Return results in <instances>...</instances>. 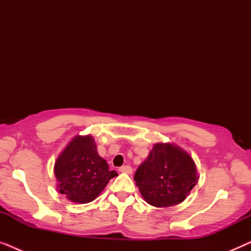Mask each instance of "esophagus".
Instances as JSON below:
<instances>
[{
  "mask_svg": "<svg viewBox=\"0 0 251 251\" xmlns=\"http://www.w3.org/2000/svg\"><path fill=\"white\" fill-rule=\"evenodd\" d=\"M119 171L120 173H125V174H131L132 173V168L130 166H125V167H121L119 168Z\"/></svg>",
  "mask_w": 251,
  "mask_h": 251,
  "instance_id": "34e87169",
  "label": "esophagus"
}]
</instances>
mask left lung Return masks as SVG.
<instances>
[{"label": "left lung", "mask_w": 251, "mask_h": 251, "mask_svg": "<svg viewBox=\"0 0 251 251\" xmlns=\"http://www.w3.org/2000/svg\"><path fill=\"white\" fill-rule=\"evenodd\" d=\"M198 179L192 157L171 144H155L135 174L143 198L159 208L183 202Z\"/></svg>", "instance_id": "1"}]
</instances>
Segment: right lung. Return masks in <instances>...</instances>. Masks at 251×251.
Masks as SVG:
<instances>
[{
    "mask_svg": "<svg viewBox=\"0 0 251 251\" xmlns=\"http://www.w3.org/2000/svg\"><path fill=\"white\" fill-rule=\"evenodd\" d=\"M54 175L58 188L68 200L77 203L94 201L106 187L115 171L98 155L91 136H77L68 144L56 161Z\"/></svg>",
    "mask_w": 251,
    "mask_h": 251,
    "instance_id": "add662e5",
    "label": "right lung"
}]
</instances>
